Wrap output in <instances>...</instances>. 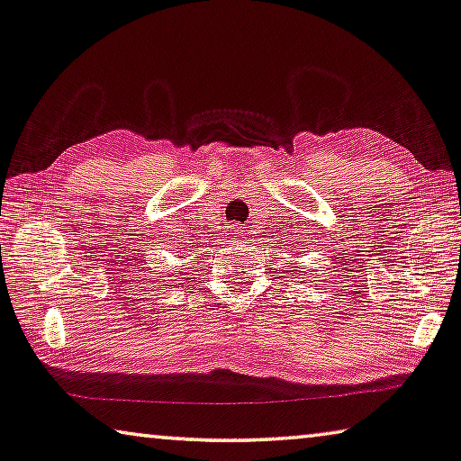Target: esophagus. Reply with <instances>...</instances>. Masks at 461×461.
<instances>
[{"label": "esophagus", "mask_w": 461, "mask_h": 461, "mask_svg": "<svg viewBox=\"0 0 461 461\" xmlns=\"http://www.w3.org/2000/svg\"><path fill=\"white\" fill-rule=\"evenodd\" d=\"M237 235H239V232H237Z\"/></svg>", "instance_id": "esophagus-1"}]
</instances>
